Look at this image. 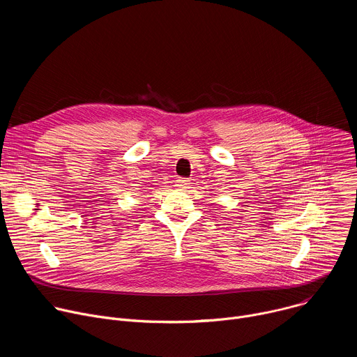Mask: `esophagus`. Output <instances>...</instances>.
Listing matches in <instances>:
<instances>
[{"instance_id":"obj_1","label":"esophagus","mask_w":357,"mask_h":357,"mask_svg":"<svg viewBox=\"0 0 357 357\" xmlns=\"http://www.w3.org/2000/svg\"><path fill=\"white\" fill-rule=\"evenodd\" d=\"M188 185H189V179H188V178H178L176 186H178L179 189H183V188H186Z\"/></svg>"}]
</instances>
